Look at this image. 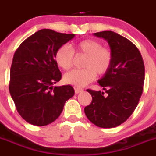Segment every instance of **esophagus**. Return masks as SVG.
Wrapping results in <instances>:
<instances>
[{
  "instance_id": "obj_1",
  "label": "esophagus",
  "mask_w": 156,
  "mask_h": 156,
  "mask_svg": "<svg viewBox=\"0 0 156 156\" xmlns=\"http://www.w3.org/2000/svg\"><path fill=\"white\" fill-rule=\"evenodd\" d=\"M81 91H83V89H81V88H78V87L75 88V93L76 94H79V93H80Z\"/></svg>"
}]
</instances>
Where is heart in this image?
<instances>
[{
	"label": "heart",
	"mask_w": 156,
	"mask_h": 156,
	"mask_svg": "<svg viewBox=\"0 0 156 156\" xmlns=\"http://www.w3.org/2000/svg\"><path fill=\"white\" fill-rule=\"evenodd\" d=\"M74 53L76 55H86L83 62V69H73L66 73L63 77L65 83L77 87H83L92 82L96 73L103 76L109 70L113 60L111 49L102 47L98 41L85 39L75 45L73 50L68 45L59 47L55 54V60L58 66L64 70H68L73 65Z\"/></svg>",
	"instance_id": "1"
}]
</instances>
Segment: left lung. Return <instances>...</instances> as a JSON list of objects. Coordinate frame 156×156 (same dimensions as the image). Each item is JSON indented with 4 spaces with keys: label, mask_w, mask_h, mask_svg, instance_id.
<instances>
[{
    "label": "left lung",
    "mask_w": 156,
    "mask_h": 156,
    "mask_svg": "<svg viewBox=\"0 0 156 156\" xmlns=\"http://www.w3.org/2000/svg\"><path fill=\"white\" fill-rule=\"evenodd\" d=\"M94 34L108 41L113 60L109 70L98 80L107 95L87 89L92 101L84 112L97 126L115 127L124 122L138 105L144 82V61L138 48L124 37L112 31Z\"/></svg>",
    "instance_id": "left-lung-1"
}]
</instances>
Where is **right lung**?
<instances>
[{
	"instance_id": "obj_1",
	"label": "right lung",
	"mask_w": 156,
	"mask_h": 156,
	"mask_svg": "<svg viewBox=\"0 0 156 156\" xmlns=\"http://www.w3.org/2000/svg\"><path fill=\"white\" fill-rule=\"evenodd\" d=\"M74 37L43 29L25 40L14 54L9 92L19 115L30 124L41 126L53 122L74 95L70 85L53 86L62 79L55 54Z\"/></svg>"
}]
</instances>
